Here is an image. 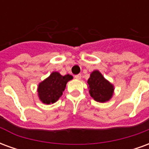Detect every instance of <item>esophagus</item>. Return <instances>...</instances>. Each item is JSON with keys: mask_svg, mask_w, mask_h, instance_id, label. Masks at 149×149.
<instances>
[{"mask_svg": "<svg viewBox=\"0 0 149 149\" xmlns=\"http://www.w3.org/2000/svg\"><path fill=\"white\" fill-rule=\"evenodd\" d=\"M74 77L76 78V79H77V80H80L81 78V74H77V75H75Z\"/></svg>", "mask_w": 149, "mask_h": 149, "instance_id": "1", "label": "esophagus"}]
</instances>
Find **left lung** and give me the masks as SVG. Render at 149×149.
Returning <instances> with one entry per match:
<instances>
[{
    "label": "left lung",
    "instance_id": "left-lung-1",
    "mask_svg": "<svg viewBox=\"0 0 149 149\" xmlns=\"http://www.w3.org/2000/svg\"><path fill=\"white\" fill-rule=\"evenodd\" d=\"M89 93L94 100L98 102H105L112 97L113 86L106 81L99 71H93L88 80Z\"/></svg>",
    "mask_w": 149,
    "mask_h": 149
}]
</instances>
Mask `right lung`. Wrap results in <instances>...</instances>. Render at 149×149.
<instances>
[{
    "instance_id": "obj_1",
    "label": "right lung",
    "mask_w": 149,
    "mask_h": 149,
    "mask_svg": "<svg viewBox=\"0 0 149 149\" xmlns=\"http://www.w3.org/2000/svg\"><path fill=\"white\" fill-rule=\"evenodd\" d=\"M72 79L71 75L61 76L56 72H52L38 86V95L40 100L47 104L55 103L61 97L67 82Z\"/></svg>"
}]
</instances>
